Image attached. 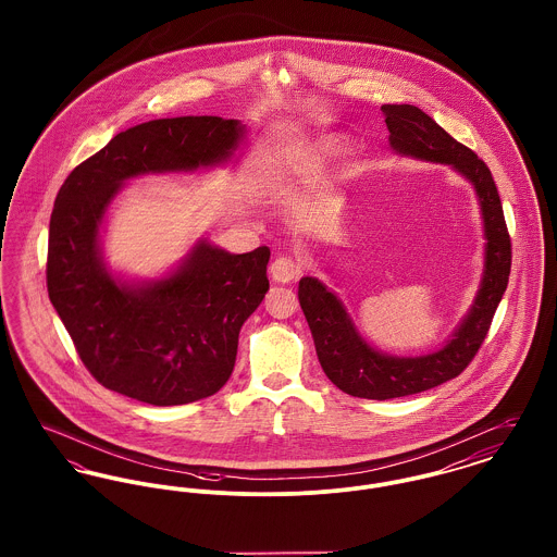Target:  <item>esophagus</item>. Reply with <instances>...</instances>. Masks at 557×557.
Masks as SVG:
<instances>
[{
	"label": "esophagus",
	"mask_w": 557,
	"mask_h": 557,
	"mask_svg": "<svg viewBox=\"0 0 557 557\" xmlns=\"http://www.w3.org/2000/svg\"><path fill=\"white\" fill-rule=\"evenodd\" d=\"M269 273H271V277H273L277 284H288V282H295V280L300 277L302 264L296 261V259H290V257H280V259L273 261Z\"/></svg>",
	"instance_id": "34e87169"
}]
</instances>
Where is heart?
Segmentation results:
<instances>
[{
	"instance_id": "obj_1",
	"label": "heart",
	"mask_w": 557,
	"mask_h": 557,
	"mask_svg": "<svg viewBox=\"0 0 557 557\" xmlns=\"http://www.w3.org/2000/svg\"><path fill=\"white\" fill-rule=\"evenodd\" d=\"M336 151H338V140L324 138V140H320V143L311 149V153H309L307 160L302 162V168H307V172L322 170V168L336 156ZM296 172H298V170H296L295 165H277V168H273V170L267 174V178H264L267 191H269V194H275L277 189L290 185L296 178Z\"/></svg>"
}]
</instances>
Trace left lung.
I'll return each mask as SVG.
<instances>
[{
  "label": "left lung",
  "instance_id": "obj_1",
  "mask_svg": "<svg viewBox=\"0 0 557 557\" xmlns=\"http://www.w3.org/2000/svg\"><path fill=\"white\" fill-rule=\"evenodd\" d=\"M395 156L450 165L478 197L484 233V269L478 293L453 334L421 356H392L370 345L347 305L318 277L298 282V302L327 379L354 397L393 399L426 392L458 376L486 338L511 271V239L491 170L414 104H383Z\"/></svg>",
  "mask_w": 557,
  "mask_h": 557
}]
</instances>
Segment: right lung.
Masks as SVG:
<instances>
[{
    "instance_id": "1",
    "label": "right lung",
    "mask_w": 557,
    "mask_h": 557,
    "mask_svg": "<svg viewBox=\"0 0 557 557\" xmlns=\"http://www.w3.org/2000/svg\"><path fill=\"white\" fill-rule=\"evenodd\" d=\"M239 120L185 115L120 132L66 176L50 216L48 295L102 387L151 406L214 395L230 381L244 322L269 290V248L231 255L199 237L158 277L111 269L102 237L134 178L237 164Z\"/></svg>"
}]
</instances>
